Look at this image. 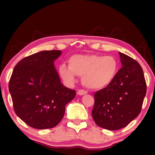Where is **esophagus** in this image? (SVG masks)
<instances>
[{
    "instance_id": "1",
    "label": "esophagus",
    "mask_w": 155,
    "mask_h": 155,
    "mask_svg": "<svg viewBox=\"0 0 155 155\" xmlns=\"http://www.w3.org/2000/svg\"><path fill=\"white\" fill-rule=\"evenodd\" d=\"M77 94L79 95H86V94H87V92L85 91V90H78Z\"/></svg>"
}]
</instances>
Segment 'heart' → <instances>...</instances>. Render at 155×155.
I'll return each mask as SVG.
<instances>
[{"instance_id":"1","label":"heart","mask_w":155,"mask_h":155,"mask_svg":"<svg viewBox=\"0 0 155 155\" xmlns=\"http://www.w3.org/2000/svg\"><path fill=\"white\" fill-rule=\"evenodd\" d=\"M68 65L59 67L60 76L68 84H72L76 75L82 76L85 87L98 90L108 86L113 81L118 70L117 60L111 56L97 54H76L68 60Z\"/></svg>"}]
</instances>
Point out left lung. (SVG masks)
<instances>
[{
    "instance_id": "1",
    "label": "left lung",
    "mask_w": 155,
    "mask_h": 155,
    "mask_svg": "<svg viewBox=\"0 0 155 155\" xmlns=\"http://www.w3.org/2000/svg\"><path fill=\"white\" fill-rule=\"evenodd\" d=\"M119 54L122 67L106 87L95 92L92 111L97 125L109 130L123 128L138 116L147 92L139 63L123 53Z\"/></svg>"
}]
</instances>
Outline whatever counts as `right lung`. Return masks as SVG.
Here are the masks:
<instances>
[{"label":"right lung","mask_w":155,"mask_h":155,"mask_svg":"<svg viewBox=\"0 0 155 155\" xmlns=\"http://www.w3.org/2000/svg\"><path fill=\"white\" fill-rule=\"evenodd\" d=\"M60 50L41 51L16 65L8 89L16 114L33 128H52L60 123L76 91L60 81L54 62Z\"/></svg>","instance_id":"right-lung-1"}]
</instances>
